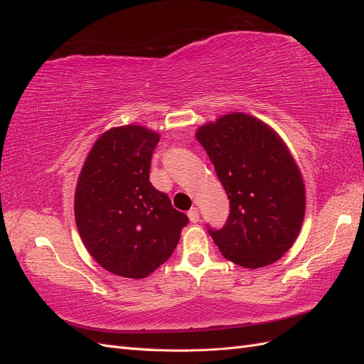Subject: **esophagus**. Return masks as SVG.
I'll list each match as a JSON object with an SVG mask.
<instances>
[{"instance_id": "1", "label": "esophagus", "mask_w": 364, "mask_h": 364, "mask_svg": "<svg viewBox=\"0 0 364 364\" xmlns=\"http://www.w3.org/2000/svg\"><path fill=\"white\" fill-rule=\"evenodd\" d=\"M188 218H190L191 223H197V222H199V220H200L199 209H197V208H191L190 211H188Z\"/></svg>"}]
</instances>
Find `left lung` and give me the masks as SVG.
Listing matches in <instances>:
<instances>
[{"instance_id": "left-lung-1", "label": "left lung", "mask_w": 364, "mask_h": 364, "mask_svg": "<svg viewBox=\"0 0 364 364\" xmlns=\"http://www.w3.org/2000/svg\"><path fill=\"white\" fill-rule=\"evenodd\" d=\"M196 138L230 205L226 225L209 230L220 252L246 269L278 261L299 235L306 200L302 173L287 144L269 124L245 112L208 121Z\"/></svg>"}]
</instances>
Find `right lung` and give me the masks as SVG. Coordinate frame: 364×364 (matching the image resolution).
I'll list each match as a JSON object with an SVG mask.
<instances>
[{"label": "right lung", "instance_id": "1", "mask_svg": "<svg viewBox=\"0 0 364 364\" xmlns=\"http://www.w3.org/2000/svg\"><path fill=\"white\" fill-rule=\"evenodd\" d=\"M159 134L139 124L98 136L77 179L74 217L91 257L117 277L142 279L167 261L188 217L149 181Z\"/></svg>", "mask_w": 364, "mask_h": 364}]
</instances>
